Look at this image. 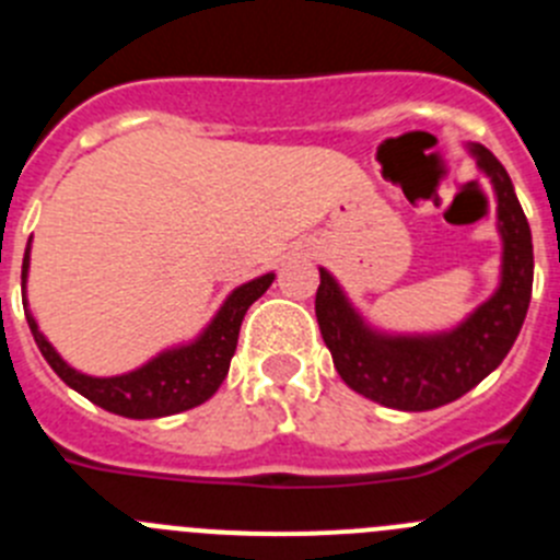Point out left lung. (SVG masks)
Returning <instances> with one entry per match:
<instances>
[{
  "label": "left lung",
  "mask_w": 560,
  "mask_h": 560,
  "mask_svg": "<svg viewBox=\"0 0 560 560\" xmlns=\"http://www.w3.org/2000/svg\"><path fill=\"white\" fill-rule=\"evenodd\" d=\"M479 171L497 192L502 277L491 300L446 334L393 336L370 328L334 275L319 269L316 323L350 389L381 407L427 412L452 404L502 364L513 348L533 294V235L513 182L488 148L471 145Z\"/></svg>",
  "instance_id": "obj_1"
}]
</instances>
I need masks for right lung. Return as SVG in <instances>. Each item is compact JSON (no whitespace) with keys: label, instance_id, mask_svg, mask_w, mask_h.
<instances>
[{"label":"right lung","instance_id":"add662e5","mask_svg":"<svg viewBox=\"0 0 560 560\" xmlns=\"http://www.w3.org/2000/svg\"><path fill=\"white\" fill-rule=\"evenodd\" d=\"M30 269V241L24 249L22 260V289L27 283ZM275 283V275L255 277L249 283L237 285L219 314L212 316V323L199 334V339L171 348L165 353L153 355L148 364L131 370V373L112 375V378H95V375L78 373L75 368H69L67 361L56 353V348L44 339L38 330L36 319L30 311L27 325L30 334L36 339L38 350L47 359V364L58 373V378L97 404L101 409L122 418L148 420V418H165V415L185 412V409L199 407L207 398L215 395L221 387V381L230 373V361L237 348V334H241V323H244L246 311L255 303L257 296H264L266 289Z\"/></svg>","mask_w":560,"mask_h":560}]
</instances>
